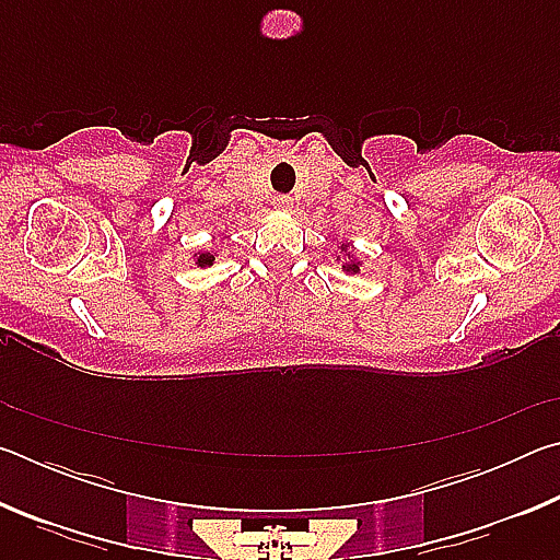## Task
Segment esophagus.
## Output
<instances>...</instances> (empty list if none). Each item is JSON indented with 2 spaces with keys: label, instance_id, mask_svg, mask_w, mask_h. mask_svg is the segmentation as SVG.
I'll return each mask as SVG.
<instances>
[{
  "label": "esophagus",
  "instance_id": "obj_1",
  "mask_svg": "<svg viewBox=\"0 0 560 560\" xmlns=\"http://www.w3.org/2000/svg\"><path fill=\"white\" fill-rule=\"evenodd\" d=\"M273 205H277L279 210H291V207H293V200H291L289 195H277V197H273Z\"/></svg>",
  "mask_w": 560,
  "mask_h": 560
}]
</instances>
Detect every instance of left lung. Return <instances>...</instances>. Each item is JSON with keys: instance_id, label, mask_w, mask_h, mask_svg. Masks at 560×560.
<instances>
[{"instance_id": "1", "label": "left lung", "mask_w": 560, "mask_h": 560, "mask_svg": "<svg viewBox=\"0 0 560 560\" xmlns=\"http://www.w3.org/2000/svg\"><path fill=\"white\" fill-rule=\"evenodd\" d=\"M348 271H358V264H348Z\"/></svg>"}]
</instances>
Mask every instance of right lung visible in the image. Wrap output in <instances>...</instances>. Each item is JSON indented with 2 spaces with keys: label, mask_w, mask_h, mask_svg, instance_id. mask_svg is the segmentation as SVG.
Here are the masks:
<instances>
[{
  "label": "right lung",
  "mask_w": 560,
  "mask_h": 560,
  "mask_svg": "<svg viewBox=\"0 0 560 560\" xmlns=\"http://www.w3.org/2000/svg\"><path fill=\"white\" fill-rule=\"evenodd\" d=\"M212 261H214L212 254H200V259H197V264H200V267H210Z\"/></svg>",
  "instance_id": "obj_1"
}]
</instances>
